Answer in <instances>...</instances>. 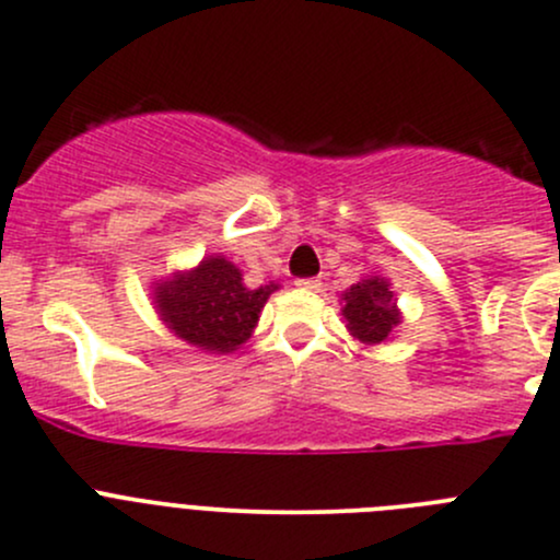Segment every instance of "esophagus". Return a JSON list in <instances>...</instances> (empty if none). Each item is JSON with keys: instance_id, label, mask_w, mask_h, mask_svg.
Listing matches in <instances>:
<instances>
[{"instance_id": "1", "label": "esophagus", "mask_w": 560, "mask_h": 560, "mask_svg": "<svg viewBox=\"0 0 560 560\" xmlns=\"http://www.w3.org/2000/svg\"><path fill=\"white\" fill-rule=\"evenodd\" d=\"M295 284H298V290H308V292L322 290V279H298Z\"/></svg>"}]
</instances>
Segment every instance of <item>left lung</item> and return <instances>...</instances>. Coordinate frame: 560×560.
I'll use <instances>...</instances> for the list:
<instances>
[{"instance_id": "obj_1", "label": "left lung", "mask_w": 560, "mask_h": 560, "mask_svg": "<svg viewBox=\"0 0 560 560\" xmlns=\"http://www.w3.org/2000/svg\"><path fill=\"white\" fill-rule=\"evenodd\" d=\"M343 316L362 343H384L392 327H397L399 322L388 281L373 276L351 287L343 295Z\"/></svg>"}]
</instances>
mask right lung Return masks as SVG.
<instances>
[{"mask_svg":"<svg viewBox=\"0 0 560 560\" xmlns=\"http://www.w3.org/2000/svg\"><path fill=\"white\" fill-rule=\"evenodd\" d=\"M276 284L244 287L241 270L225 257H206L190 273L174 276L155 290L163 322L187 343L206 351H235L255 329Z\"/></svg>","mask_w":560,"mask_h":560,"instance_id":"obj_1","label":"right lung"}]
</instances>
